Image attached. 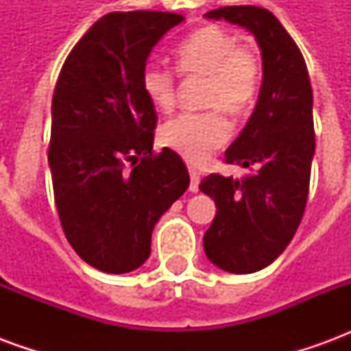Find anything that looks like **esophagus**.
I'll return each instance as SVG.
<instances>
[{"mask_svg": "<svg viewBox=\"0 0 351 351\" xmlns=\"http://www.w3.org/2000/svg\"><path fill=\"white\" fill-rule=\"evenodd\" d=\"M190 191H193V193H197L199 191V180H201V175H199L197 169L190 167Z\"/></svg>", "mask_w": 351, "mask_h": 351, "instance_id": "esophagus-1", "label": "esophagus"}]
</instances>
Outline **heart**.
<instances>
[{"label":"heart","mask_w":351,"mask_h":351,"mask_svg":"<svg viewBox=\"0 0 351 351\" xmlns=\"http://www.w3.org/2000/svg\"><path fill=\"white\" fill-rule=\"evenodd\" d=\"M176 67L182 75L206 77L203 105L213 110L176 116L161 125L160 138L167 148L201 165L231 137V123L221 110L231 116L248 112L258 99L263 69L254 50L241 47L237 35L218 26L201 27L184 39L176 49ZM141 88L161 112L175 107V75L163 65L146 64Z\"/></svg>","instance_id":"heart-1"}]
</instances>
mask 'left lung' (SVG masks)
<instances>
[{"mask_svg": "<svg viewBox=\"0 0 351 351\" xmlns=\"http://www.w3.org/2000/svg\"><path fill=\"white\" fill-rule=\"evenodd\" d=\"M205 19L248 29L263 60L258 105L226 150L228 163L252 173L239 180L208 175L199 184L218 208L203 237L206 258L221 271L250 274L286 250L304 214L316 148L312 86L301 50L271 11L235 5Z\"/></svg>", "mask_w": 351, "mask_h": 351, "instance_id": "obj_1", "label": "left lung"}]
</instances>
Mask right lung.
<instances>
[{
	"instance_id": "1",
	"label": "right lung",
	"mask_w": 351,
	"mask_h": 351,
	"mask_svg": "<svg viewBox=\"0 0 351 351\" xmlns=\"http://www.w3.org/2000/svg\"><path fill=\"white\" fill-rule=\"evenodd\" d=\"M182 14L108 12L69 52L52 97L49 165L67 241L93 269L123 274L150 256L154 226L190 186L141 88L152 49Z\"/></svg>"
}]
</instances>
